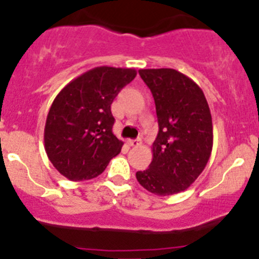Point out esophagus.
<instances>
[{"label": "esophagus", "instance_id": "esophagus-1", "mask_svg": "<svg viewBox=\"0 0 259 259\" xmlns=\"http://www.w3.org/2000/svg\"><path fill=\"white\" fill-rule=\"evenodd\" d=\"M127 144L132 147H139V146H141L142 142H141V140H128Z\"/></svg>", "mask_w": 259, "mask_h": 259}]
</instances>
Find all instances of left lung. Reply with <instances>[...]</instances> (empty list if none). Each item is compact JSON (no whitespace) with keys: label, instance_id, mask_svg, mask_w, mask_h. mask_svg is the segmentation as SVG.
Wrapping results in <instances>:
<instances>
[{"label":"left lung","instance_id":"obj_1","mask_svg":"<svg viewBox=\"0 0 259 259\" xmlns=\"http://www.w3.org/2000/svg\"><path fill=\"white\" fill-rule=\"evenodd\" d=\"M156 107L159 134L149 169L139 183L157 196L186 191L207 165L213 145L212 118L202 89L173 68L140 70Z\"/></svg>","mask_w":259,"mask_h":259}]
</instances>
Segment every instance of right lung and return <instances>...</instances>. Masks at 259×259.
Returning a JSON list of instances; mask_svg holds the SVG:
<instances>
[{
  "label": "right lung",
  "mask_w": 259,
  "mask_h": 259,
  "mask_svg": "<svg viewBox=\"0 0 259 259\" xmlns=\"http://www.w3.org/2000/svg\"><path fill=\"white\" fill-rule=\"evenodd\" d=\"M135 68L100 66L73 78L53 100L44 127V149L53 166L73 182L100 176L120 152L113 134V100L136 77Z\"/></svg>",
  "instance_id": "add662e5"
}]
</instances>
